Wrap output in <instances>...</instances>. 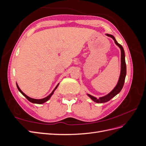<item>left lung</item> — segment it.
I'll return each instance as SVG.
<instances>
[{"label": "left lung", "instance_id": "1", "mask_svg": "<svg viewBox=\"0 0 146 146\" xmlns=\"http://www.w3.org/2000/svg\"><path fill=\"white\" fill-rule=\"evenodd\" d=\"M107 35L108 36L111 37V38L113 39V40L115 42V43L116 44V45H117L119 47L121 48V74H120V77H119V81L117 82V85L116 86V87L114 88L113 90L110 92L108 94H107V96H104L102 98H100L99 99H96L94 97L92 96L90 94H88V96L90 97V98L93 100L94 102L96 103H105L109 101L110 100H111L113 98H114V96H116L118 93L120 92V91H121V90L122 89L123 84H124V82H125V76H126V73H127V69H126V63H125V52H124V50L122 47V46L119 44L116 40V39L114 38V37L113 36V35H108L107 34Z\"/></svg>", "mask_w": 146, "mask_h": 146}]
</instances>
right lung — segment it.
Listing matches in <instances>:
<instances>
[{"mask_svg":"<svg viewBox=\"0 0 146 146\" xmlns=\"http://www.w3.org/2000/svg\"><path fill=\"white\" fill-rule=\"evenodd\" d=\"M58 85H59V83L58 84V85H56V86L55 88V89L53 90V91L51 92V93L48 95V96H47L46 98H44V99H32V98H29V97H28L27 95H25L24 92L22 91L21 90V89L19 88V87L18 86V85H17V89H18V90L21 92V93L23 94L24 96H25V98H26V99H27L29 101H30V102H32V103H33V104H43V103H44V102H46V101H47L48 99H49L50 98V97L52 96V95L53 94V93H54V91L56 89V88L58 87Z\"/></svg>","mask_w":146,"mask_h":146,"instance_id":"add662e5","label":"right lung"}]
</instances>
